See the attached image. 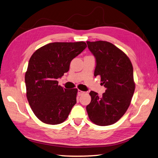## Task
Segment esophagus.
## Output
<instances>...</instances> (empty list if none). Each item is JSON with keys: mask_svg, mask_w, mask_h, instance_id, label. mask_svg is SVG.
Segmentation results:
<instances>
[{"mask_svg": "<svg viewBox=\"0 0 158 158\" xmlns=\"http://www.w3.org/2000/svg\"><path fill=\"white\" fill-rule=\"evenodd\" d=\"M84 94H85V92H84V91H81V90H79V89H78V96H81V95Z\"/></svg>", "mask_w": 158, "mask_h": 158, "instance_id": "1", "label": "esophagus"}]
</instances>
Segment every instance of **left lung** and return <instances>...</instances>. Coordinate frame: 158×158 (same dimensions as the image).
Segmentation results:
<instances>
[{
	"label": "left lung",
	"instance_id": "8db88e82",
	"mask_svg": "<svg viewBox=\"0 0 158 158\" xmlns=\"http://www.w3.org/2000/svg\"><path fill=\"white\" fill-rule=\"evenodd\" d=\"M87 43L96 60L94 76H100L101 84L106 89L101 98L91 91V101L86 109L92 123L111 125L123 117L131 104L135 87L133 65L126 53L111 43Z\"/></svg>",
	"mask_w": 158,
	"mask_h": 158
}]
</instances>
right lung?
I'll use <instances>...</instances> for the list:
<instances>
[{"mask_svg":"<svg viewBox=\"0 0 158 158\" xmlns=\"http://www.w3.org/2000/svg\"><path fill=\"white\" fill-rule=\"evenodd\" d=\"M86 47L83 41L52 43L31 56L25 76L27 98L34 114L43 123H63L76 105L78 89H63L57 79L69 71L71 61Z\"/></svg>","mask_w":158,"mask_h":158,"instance_id":"add662e5","label":"right lung"}]
</instances>
